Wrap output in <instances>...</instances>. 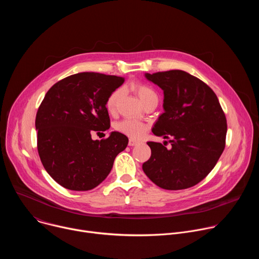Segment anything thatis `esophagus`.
I'll list each match as a JSON object with an SVG mask.
<instances>
[{
    "label": "esophagus",
    "instance_id": "obj_1",
    "mask_svg": "<svg viewBox=\"0 0 259 259\" xmlns=\"http://www.w3.org/2000/svg\"><path fill=\"white\" fill-rule=\"evenodd\" d=\"M128 143H129V145H130V146H134V145H136V144L138 143V141H137V140H135V139H133V138H130Z\"/></svg>",
    "mask_w": 259,
    "mask_h": 259
}]
</instances>
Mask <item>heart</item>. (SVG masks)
<instances>
[{
    "label": "heart",
    "instance_id": "b5f03b06",
    "mask_svg": "<svg viewBox=\"0 0 259 259\" xmlns=\"http://www.w3.org/2000/svg\"><path fill=\"white\" fill-rule=\"evenodd\" d=\"M131 89L137 94V96L139 97L142 103L157 96L156 92L150 86L142 83H133L131 85ZM122 93L123 92L121 89H116L108 95L105 101V107L109 114H114L116 112L117 105L122 96ZM117 130L128 137H131L133 139H138L146 132L147 126L144 123L139 122L137 120L125 119L117 124Z\"/></svg>",
    "mask_w": 259,
    "mask_h": 259
}]
</instances>
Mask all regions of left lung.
Wrapping results in <instances>:
<instances>
[{"label": "left lung", "mask_w": 259, "mask_h": 259, "mask_svg": "<svg viewBox=\"0 0 259 259\" xmlns=\"http://www.w3.org/2000/svg\"><path fill=\"white\" fill-rule=\"evenodd\" d=\"M164 92V113L153 133L169 139L147 142L152 150L143 172L158 187L177 191L203 180L216 165L226 146L227 119L213 90L189 72L173 69L144 73Z\"/></svg>", "instance_id": "1"}]
</instances>
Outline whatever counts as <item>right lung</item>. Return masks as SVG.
I'll return each mask as SVG.
<instances>
[{"mask_svg": "<svg viewBox=\"0 0 259 259\" xmlns=\"http://www.w3.org/2000/svg\"><path fill=\"white\" fill-rule=\"evenodd\" d=\"M124 83L122 77L80 72L54 84L35 117L38 152L48 174L70 191L96 188L109 174L128 137L113 131L101 140L92 132L109 128L108 95Z\"/></svg>", "mask_w": 259, "mask_h": 259, "instance_id": "add662e5", "label": "right lung"}]
</instances>
